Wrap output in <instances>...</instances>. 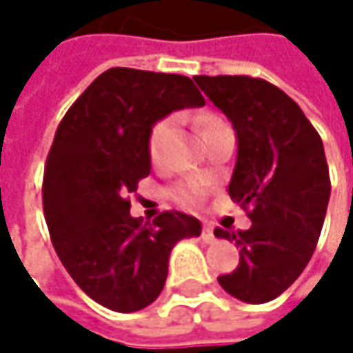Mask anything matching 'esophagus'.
Wrapping results in <instances>:
<instances>
[{"instance_id":"34e87169","label":"esophagus","mask_w":353,"mask_h":353,"mask_svg":"<svg viewBox=\"0 0 353 353\" xmlns=\"http://www.w3.org/2000/svg\"><path fill=\"white\" fill-rule=\"evenodd\" d=\"M202 239H204L206 243H214V241H216V233H214V227H212V225H204V229H202Z\"/></svg>"}]
</instances>
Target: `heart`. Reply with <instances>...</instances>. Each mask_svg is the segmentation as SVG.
Returning <instances> with one entry per match:
<instances>
[{"mask_svg": "<svg viewBox=\"0 0 353 353\" xmlns=\"http://www.w3.org/2000/svg\"><path fill=\"white\" fill-rule=\"evenodd\" d=\"M200 124H202V128L206 132V130H212V128H216V126H221L225 122L221 118L212 116V114H204V116H200ZM170 134H172V120L170 118H163V120L155 122V126L151 128L147 147H149V157H151L153 163H159L163 159ZM202 194L204 192H202V188L198 183H183V185H177L176 190H174V198H176L177 202H181L183 206L200 204Z\"/></svg>", "mask_w": 353, "mask_h": 353, "instance_id": "heart-1", "label": "heart"}]
</instances>
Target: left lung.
<instances>
[{
  "label": "left lung",
  "instance_id": "8db88e82",
  "mask_svg": "<svg viewBox=\"0 0 353 353\" xmlns=\"http://www.w3.org/2000/svg\"><path fill=\"white\" fill-rule=\"evenodd\" d=\"M194 81L237 132L229 196L251 219L247 231L214 229L239 247V265L219 284L243 303H270L292 286L317 247L331 194L323 141L299 104L265 79Z\"/></svg>",
  "mask_w": 353,
  "mask_h": 353
}]
</instances>
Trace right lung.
Segmentation results:
<instances>
[{
    "instance_id": "obj_1",
    "label": "right lung",
    "mask_w": 353,
    "mask_h": 353,
    "mask_svg": "<svg viewBox=\"0 0 353 353\" xmlns=\"http://www.w3.org/2000/svg\"><path fill=\"white\" fill-rule=\"evenodd\" d=\"M198 106L204 98L190 77L112 67L54 132L42 181L50 241L75 284L110 311L149 307L165 286L174 245L202 233L198 219L177 210L143 225L128 200L151 174L153 124Z\"/></svg>"
}]
</instances>
